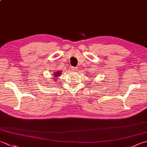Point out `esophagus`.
<instances>
[{
    "instance_id": "esophagus-1",
    "label": "esophagus",
    "mask_w": 147,
    "mask_h": 147,
    "mask_svg": "<svg viewBox=\"0 0 147 147\" xmlns=\"http://www.w3.org/2000/svg\"><path fill=\"white\" fill-rule=\"evenodd\" d=\"M71 69H72V71H77V68L76 67H71Z\"/></svg>"
}]
</instances>
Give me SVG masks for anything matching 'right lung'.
<instances>
[{
    "mask_svg": "<svg viewBox=\"0 0 147 147\" xmlns=\"http://www.w3.org/2000/svg\"><path fill=\"white\" fill-rule=\"evenodd\" d=\"M53 79H55L54 78H57V77H59L60 75V71H57V72H56L55 73H54L53 74Z\"/></svg>",
    "mask_w": 147,
    "mask_h": 147,
    "instance_id": "obj_1",
    "label": "right lung"
}]
</instances>
